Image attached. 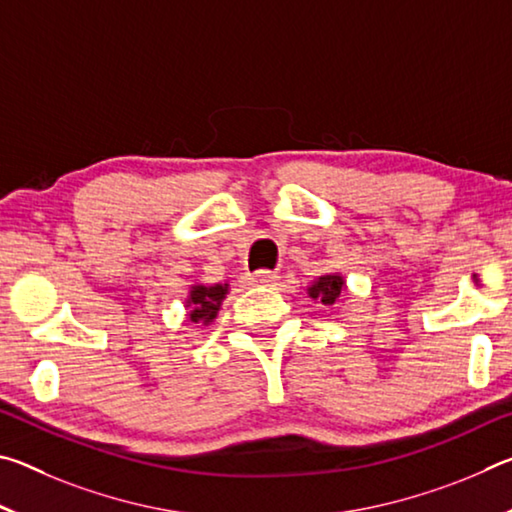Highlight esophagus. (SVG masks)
<instances>
[{
  "mask_svg": "<svg viewBox=\"0 0 512 512\" xmlns=\"http://www.w3.org/2000/svg\"><path fill=\"white\" fill-rule=\"evenodd\" d=\"M275 280H277L275 271H257V273L246 275V282L253 284V287H268V284H273Z\"/></svg>",
  "mask_w": 512,
  "mask_h": 512,
  "instance_id": "34e87169",
  "label": "esophagus"
}]
</instances>
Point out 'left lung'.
Instances as JSON below:
<instances>
[{
    "mask_svg": "<svg viewBox=\"0 0 512 512\" xmlns=\"http://www.w3.org/2000/svg\"><path fill=\"white\" fill-rule=\"evenodd\" d=\"M343 291H345L343 273H325V275H318L316 280L309 284L307 296L311 300H318L320 305L332 307V305H336V300L341 298Z\"/></svg>",
    "mask_w": 512,
    "mask_h": 512,
    "instance_id": "1",
    "label": "left lung"
}]
</instances>
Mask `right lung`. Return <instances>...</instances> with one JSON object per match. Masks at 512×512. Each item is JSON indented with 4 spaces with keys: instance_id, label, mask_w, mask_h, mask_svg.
I'll list each match as a JSON object with an SVG mask.
<instances>
[{
    "instance_id": "obj_1",
    "label": "right lung",
    "mask_w": 512,
    "mask_h": 512,
    "mask_svg": "<svg viewBox=\"0 0 512 512\" xmlns=\"http://www.w3.org/2000/svg\"><path fill=\"white\" fill-rule=\"evenodd\" d=\"M228 293L230 284H192L185 298V316L189 323L205 327L212 325Z\"/></svg>"
}]
</instances>
